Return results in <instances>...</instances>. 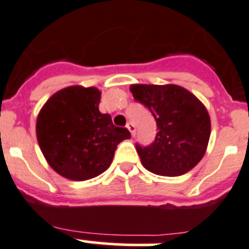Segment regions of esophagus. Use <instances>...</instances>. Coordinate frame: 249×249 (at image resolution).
I'll return each instance as SVG.
<instances>
[{"label": "esophagus", "mask_w": 249, "mask_h": 249, "mask_svg": "<svg viewBox=\"0 0 249 249\" xmlns=\"http://www.w3.org/2000/svg\"><path fill=\"white\" fill-rule=\"evenodd\" d=\"M126 127H127V130H129V131L131 132V135H132V136L135 135V131H136V129H135V125L132 124L131 122H129V123H127V124H126Z\"/></svg>", "instance_id": "esophagus-1"}]
</instances>
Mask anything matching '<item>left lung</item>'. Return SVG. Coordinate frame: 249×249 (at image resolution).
I'll use <instances>...</instances> for the list:
<instances>
[{
  "mask_svg": "<svg viewBox=\"0 0 249 249\" xmlns=\"http://www.w3.org/2000/svg\"><path fill=\"white\" fill-rule=\"evenodd\" d=\"M130 90L151 111L159 130L151 145L136 143L142 166L166 177L182 176L194 168L205 155L210 139L205 106L177 85H131Z\"/></svg>",
  "mask_w": 249,
  "mask_h": 249,
  "instance_id": "left-lung-1",
  "label": "left lung"
}]
</instances>
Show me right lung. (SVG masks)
<instances>
[{"instance_id":"1","label":"right lung","mask_w":249,"mask_h":249,"mask_svg":"<svg viewBox=\"0 0 249 249\" xmlns=\"http://www.w3.org/2000/svg\"><path fill=\"white\" fill-rule=\"evenodd\" d=\"M96 87L70 86L50 97L39 111L36 139L44 157L55 172L71 180H87L103 173L117 146L130 139L98 106Z\"/></svg>"}]
</instances>
